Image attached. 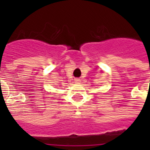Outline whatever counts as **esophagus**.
<instances>
[{"instance_id": "1", "label": "esophagus", "mask_w": 150, "mask_h": 150, "mask_svg": "<svg viewBox=\"0 0 150 150\" xmlns=\"http://www.w3.org/2000/svg\"><path fill=\"white\" fill-rule=\"evenodd\" d=\"M75 82H76V83H79V82H80V80H79V79H75Z\"/></svg>"}]
</instances>
